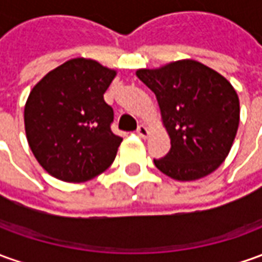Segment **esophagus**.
Masks as SVG:
<instances>
[{
  "instance_id": "esophagus-1",
  "label": "esophagus",
  "mask_w": 262,
  "mask_h": 262,
  "mask_svg": "<svg viewBox=\"0 0 262 262\" xmlns=\"http://www.w3.org/2000/svg\"><path fill=\"white\" fill-rule=\"evenodd\" d=\"M137 134L140 135V137H142V138H147L148 137V128L145 127V125H140V127L137 128Z\"/></svg>"
}]
</instances>
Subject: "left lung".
Wrapping results in <instances>:
<instances>
[{
  "label": "left lung",
  "instance_id": "8db88e82",
  "mask_svg": "<svg viewBox=\"0 0 262 262\" xmlns=\"http://www.w3.org/2000/svg\"><path fill=\"white\" fill-rule=\"evenodd\" d=\"M137 77L155 94L171 149L154 160L157 168L178 181L208 176L230 152L239 124V100L230 82L194 59L157 70H138Z\"/></svg>",
  "mask_w": 262,
  "mask_h": 262
}]
</instances>
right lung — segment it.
I'll return each mask as SVG.
<instances>
[{"instance_id":"right-lung-1","label":"right lung","mask_w":262,"mask_h":262,"mask_svg":"<svg viewBox=\"0 0 262 262\" xmlns=\"http://www.w3.org/2000/svg\"><path fill=\"white\" fill-rule=\"evenodd\" d=\"M115 74L94 59L74 58L32 88L24 110L25 133L48 174L84 183L113 164L122 138L111 131L114 111L104 93Z\"/></svg>"}]
</instances>
